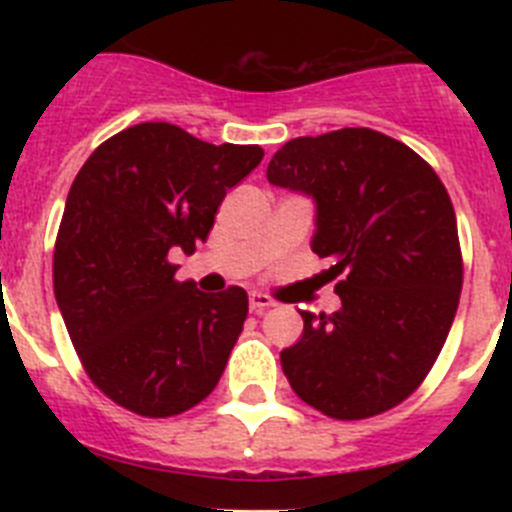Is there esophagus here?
<instances>
[{
	"label": "esophagus",
	"mask_w": 512,
	"mask_h": 512,
	"mask_svg": "<svg viewBox=\"0 0 512 512\" xmlns=\"http://www.w3.org/2000/svg\"><path fill=\"white\" fill-rule=\"evenodd\" d=\"M248 305H251V312L261 315V312H266L269 307H274V300H271L269 295H261V292H251V297H248Z\"/></svg>",
	"instance_id": "1"
}]
</instances>
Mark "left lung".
<instances>
[{
	"instance_id": "obj_1",
	"label": "left lung",
	"mask_w": 512,
	"mask_h": 512,
	"mask_svg": "<svg viewBox=\"0 0 512 512\" xmlns=\"http://www.w3.org/2000/svg\"><path fill=\"white\" fill-rule=\"evenodd\" d=\"M266 179L318 202L312 251L330 261L341 310H300L284 377L336 420L387 413L418 390L441 354L464 261L451 197L431 164L372 128L284 143Z\"/></svg>"
}]
</instances>
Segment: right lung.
<instances>
[{"instance_id": "right-lung-1", "label": "right lung", "mask_w": 512, "mask_h": 512, "mask_svg": "<svg viewBox=\"0 0 512 512\" xmlns=\"http://www.w3.org/2000/svg\"><path fill=\"white\" fill-rule=\"evenodd\" d=\"M259 146H212L169 122L112 135L81 166L53 248V292L99 392L143 418H171L217 387L248 315L241 287L179 282L169 253L207 241Z\"/></svg>"}]
</instances>
